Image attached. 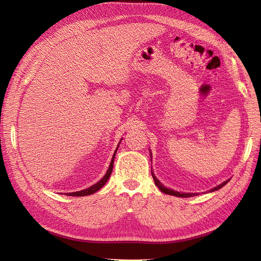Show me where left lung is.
<instances>
[{
    "label": "left lung",
    "mask_w": 261,
    "mask_h": 261,
    "mask_svg": "<svg viewBox=\"0 0 261 261\" xmlns=\"http://www.w3.org/2000/svg\"><path fill=\"white\" fill-rule=\"evenodd\" d=\"M152 177H153V179H154V181H155V185L159 187V189H160L162 192L166 193V195H172V196L181 197V198H188V197H193V196H197V195H198V193H184V192L181 193V192H178V191H175V190H172V189H168V188H166V187H164V186L158 180V178H156V177L154 176L153 173H152ZM227 182H228V180H227V181H224L223 184H221L220 186H218V187L213 188L211 191H214V190H218V189L222 188L223 186L226 185Z\"/></svg>",
    "instance_id": "1"
}]
</instances>
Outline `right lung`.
I'll return each mask as SVG.
<instances>
[{
  "label": "right lung",
  "mask_w": 261,
  "mask_h": 261,
  "mask_svg": "<svg viewBox=\"0 0 261 261\" xmlns=\"http://www.w3.org/2000/svg\"><path fill=\"white\" fill-rule=\"evenodd\" d=\"M116 152H117V150H116ZM116 152H115V154H114V156H113V160H111V162H110V165H109V168H108V170H107L106 175L103 176L97 184L93 185L92 187H89V188H87V189L81 190V191H76V192H70V193H66V195H68V196H72V197H83V196L92 195V193H94V192H96V191H98V190L102 187V186L107 182V180L109 179V177H110V175H111V172H113Z\"/></svg>",
  "instance_id": "add662e5"
}]
</instances>
